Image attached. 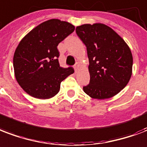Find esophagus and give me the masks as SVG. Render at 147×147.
<instances>
[{
  "label": "esophagus",
  "instance_id": "obj_1",
  "mask_svg": "<svg viewBox=\"0 0 147 147\" xmlns=\"http://www.w3.org/2000/svg\"><path fill=\"white\" fill-rule=\"evenodd\" d=\"M74 69H75V71H76V72L78 71V69H79V65H78V63H76V65H75V66H74Z\"/></svg>",
  "mask_w": 147,
  "mask_h": 147
}]
</instances>
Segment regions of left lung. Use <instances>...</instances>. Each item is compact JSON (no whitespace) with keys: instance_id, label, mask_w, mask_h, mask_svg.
Here are the masks:
<instances>
[{"instance_id":"1","label":"left lung","mask_w":147,"mask_h":147,"mask_svg":"<svg viewBox=\"0 0 147 147\" xmlns=\"http://www.w3.org/2000/svg\"><path fill=\"white\" fill-rule=\"evenodd\" d=\"M76 34L87 49L90 82L84 86L88 96L105 99L125 88L132 76L133 55L127 44L104 24L76 27Z\"/></svg>"}]
</instances>
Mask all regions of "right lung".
Returning a JSON list of instances; mask_svg holds the SVG:
<instances>
[{
  "label": "right lung",
  "instance_id": "obj_1",
  "mask_svg": "<svg viewBox=\"0 0 147 147\" xmlns=\"http://www.w3.org/2000/svg\"><path fill=\"white\" fill-rule=\"evenodd\" d=\"M67 21L51 19L41 23L22 38L14 55L15 78L24 91L34 98L46 99L60 90V85L71 74V67L59 65L57 46L74 31Z\"/></svg>",
  "mask_w": 147,
  "mask_h": 147
}]
</instances>
